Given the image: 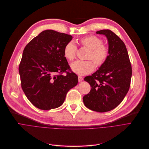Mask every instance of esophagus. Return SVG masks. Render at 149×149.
Instances as JSON below:
<instances>
[{
	"label": "esophagus",
	"mask_w": 149,
	"mask_h": 149,
	"mask_svg": "<svg viewBox=\"0 0 149 149\" xmlns=\"http://www.w3.org/2000/svg\"><path fill=\"white\" fill-rule=\"evenodd\" d=\"M78 81L79 82H81V81H82L83 80V78L80 77V76H78Z\"/></svg>",
	"instance_id": "34e87169"
}]
</instances>
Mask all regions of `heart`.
I'll return each mask as SVG.
<instances>
[{
    "label": "heart",
    "instance_id": "heart-1",
    "mask_svg": "<svg viewBox=\"0 0 149 149\" xmlns=\"http://www.w3.org/2000/svg\"><path fill=\"white\" fill-rule=\"evenodd\" d=\"M81 44L90 49L88 58L92 59L97 66L102 65L108 57V48L102 44V40L95 35H90L82 38ZM77 47L75 44L71 41L68 42L64 48L65 57L69 61H72L75 57ZM71 70L75 74L84 75L92 72L95 68L94 63L91 61H77L71 65Z\"/></svg>",
    "mask_w": 149,
    "mask_h": 149
}]
</instances>
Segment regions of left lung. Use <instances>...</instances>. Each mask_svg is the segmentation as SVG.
I'll use <instances>...</instances> for the list:
<instances>
[{"mask_svg": "<svg viewBox=\"0 0 149 149\" xmlns=\"http://www.w3.org/2000/svg\"><path fill=\"white\" fill-rule=\"evenodd\" d=\"M97 34L106 36L108 56L92 75L84 78L91 90L83 97L85 106L103 113L111 111L123 100L130 89L132 67L127 49L122 39L110 30H101Z\"/></svg>", "mask_w": 149, "mask_h": 149, "instance_id": "obj_1", "label": "left lung"}]
</instances>
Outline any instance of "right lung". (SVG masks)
I'll use <instances>...</instances> for the list:
<instances>
[{
    "mask_svg": "<svg viewBox=\"0 0 149 149\" xmlns=\"http://www.w3.org/2000/svg\"><path fill=\"white\" fill-rule=\"evenodd\" d=\"M71 35L53 30L39 33L25 47L19 74L23 91L35 107L48 110L61 106L68 92L78 83V76L64 55ZM70 70V69H69ZM67 72L66 76L61 74Z\"/></svg>",
    "mask_w": 149,
    "mask_h": 149,
    "instance_id": "1",
    "label": "right lung"
}]
</instances>
